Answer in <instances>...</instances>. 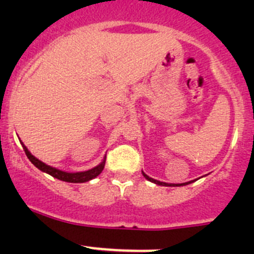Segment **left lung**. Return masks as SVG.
Here are the masks:
<instances>
[{
    "label": "left lung",
    "mask_w": 254,
    "mask_h": 254,
    "mask_svg": "<svg viewBox=\"0 0 254 254\" xmlns=\"http://www.w3.org/2000/svg\"><path fill=\"white\" fill-rule=\"evenodd\" d=\"M142 175H143V177H145V178H146V179H147V181L152 182V183L157 184V186H163V187H182V186H186V184H190V183H191V182H194V181H190V182H187V183H181V184H172V183H165V182H160V181H156V179L151 178V177H148L147 175H146V173H143V172H142Z\"/></svg>",
    "instance_id": "1"
}]
</instances>
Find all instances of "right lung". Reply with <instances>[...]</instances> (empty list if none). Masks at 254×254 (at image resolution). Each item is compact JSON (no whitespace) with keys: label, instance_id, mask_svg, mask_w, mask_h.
Wrapping results in <instances>:
<instances>
[{"label":"right lung","instance_id":"right-lung-1","mask_svg":"<svg viewBox=\"0 0 254 254\" xmlns=\"http://www.w3.org/2000/svg\"><path fill=\"white\" fill-rule=\"evenodd\" d=\"M20 143H22L23 150H24L27 157L29 158L30 162H32L33 165L38 168V170H40L42 172H45V173H48V175L53 176L54 178H58V179H60V181H64V182H68V183H84V182L91 181V179L96 178L97 176L101 175L102 171H103V168H104V165H106V156H104V158L102 160V162L99 163L98 166H96V167L91 168V170L83 171V172H65V171H61V170H58V168H55V167H51V166L47 165V163H44V162H42L40 160H38L35 156H33L32 153L29 152V150H28L27 146H25L24 143H23L22 141H20Z\"/></svg>","mask_w":254,"mask_h":254}]
</instances>
